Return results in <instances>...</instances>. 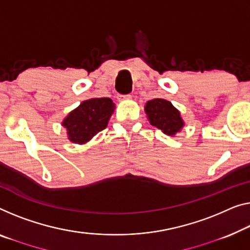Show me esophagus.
Wrapping results in <instances>:
<instances>
[{"label":"esophagus","mask_w":250,"mask_h":250,"mask_svg":"<svg viewBox=\"0 0 250 250\" xmlns=\"http://www.w3.org/2000/svg\"><path fill=\"white\" fill-rule=\"evenodd\" d=\"M130 94H126V95H119V98H130Z\"/></svg>","instance_id":"34e87169"}]
</instances>
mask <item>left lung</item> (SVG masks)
Returning a JSON list of instances; mask_svg holds the SVG:
<instances>
[{"label":"left lung","mask_w":250,"mask_h":250,"mask_svg":"<svg viewBox=\"0 0 250 250\" xmlns=\"http://www.w3.org/2000/svg\"><path fill=\"white\" fill-rule=\"evenodd\" d=\"M145 111L150 125L161 129L168 136H174L184 125L178 110L175 109L169 101L164 99H154L148 101L145 105Z\"/></svg>","instance_id":"obj_1"}]
</instances>
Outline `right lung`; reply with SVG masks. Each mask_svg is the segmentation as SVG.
I'll use <instances>...</instances> for the list:
<instances>
[{
	"instance_id": "add662e5",
	"label": "right lung",
	"mask_w": 250,
	"mask_h": 250,
	"mask_svg": "<svg viewBox=\"0 0 250 250\" xmlns=\"http://www.w3.org/2000/svg\"><path fill=\"white\" fill-rule=\"evenodd\" d=\"M113 105L112 100L109 98H96L82 102L62 122L69 140L76 144H84L105 129L113 113Z\"/></svg>"
}]
</instances>
